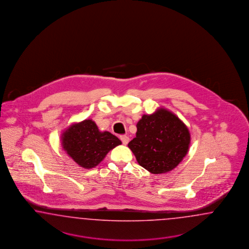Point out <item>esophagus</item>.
<instances>
[{"mask_svg": "<svg viewBox=\"0 0 249 249\" xmlns=\"http://www.w3.org/2000/svg\"><path fill=\"white\" fill-rule=\"evenodd\" d=\"M120 138H121L122 143L124 144V145H127V144H128V141H129V138H128V136L121 135L120 136Z\"/></svg>", "mask_w": 249, "mask_h": 249, "instance_id": "obj_1", "label": "esophagus"}]
</instances>
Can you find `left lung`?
<instances>
[{
  "mask_svg": "<svg viewBox=\"0 0 249 249\" xmlns=\"http://www.w3.org/2000/svg\"><path fill=\"white\" fill-rule=\"evenodd\" d=\"M188 128L174 114L164 108L143 115L137 124L136 137L128 148L139 164L151 174L172 171L181 161L189 149Z\"/></svg>",
  "mask_w": 249,
  "mask_h": 249,
  "instance_id": "1",
  "label": "left lung"
}]
</instances>
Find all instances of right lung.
Listing matches in <instances>:
<instances>
[{
    "label": "right lung",
    "instance_id": "add662e5",
    "mask_svg": "<svg viewBox=\"0 0 249 249\" xmlns=\"http://www.w3.org/2000/svg\"><path fill=\"white\" fill-rule=\"evenodd\" d=\"M64 150L75 162L85 169H90L105 158L107 153L121 142L108 131L100 132L91 120L73 124L63 133Z\"/></svg>",
    "mask_w": 249,
    "mask_h": 249
}]
</instances>
